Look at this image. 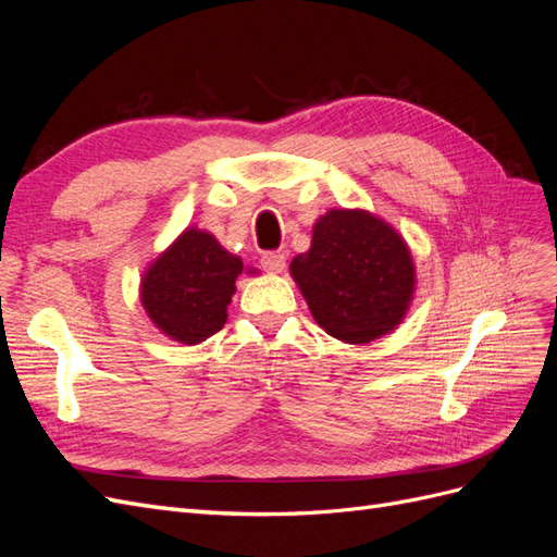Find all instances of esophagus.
I'll return each mask as SVG.
<instances>
[{
  "instance_id": "1",
  "label": "esophagus",
  "mask_w": 557,
  "mask_h": 557,
  "mask_svg": "<svg viewBox=\"0 0 557 557\" xmlns=\"http://www.w3.org/2000/svg\"><path fill=\"white\" fill-rule=\"evenodd\" d=\"M260 264H262L264 272H269V274H281L285 269V256H283V252H264Z\"/></svg>"
}]
</instances>
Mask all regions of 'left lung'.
<instances>
[{"mask_svg": "<svg viewBox=\"0 0 557 557\" xmlns=\"http://www.w3.org/2000/svg\"><path fill=\"white\" fill-rule=\"evenodd\" d=\"M315 323L344 344H369L407 315L416 267L401 234L364 209L320 215L311 248L290 262Z\"/></svg>", "mask_w": 557, "mask_h": 557, "instance_id": "1", "label": "left lung"}]
</instances>
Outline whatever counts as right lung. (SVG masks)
<instances>
[{
    "instance_id": "right-lung-1",
    "label": "right lung",
    "mask_w": 557,
    "mask_h": 557,
    "mask_svg": "<svg viewBox=\"0 0 557 557\" xmlns=\"http://www.w3.org/2000/svg\"><path fill=\"white\" fill-rule=\"evenodd\" d=\"M244 272L239 256L225 250L211 232L188 227L150 262L139 297L153 325L170 339L197 346L225 325L227 305ZM256 274V269H248Z\"/></svg>"
}]
</instances>
